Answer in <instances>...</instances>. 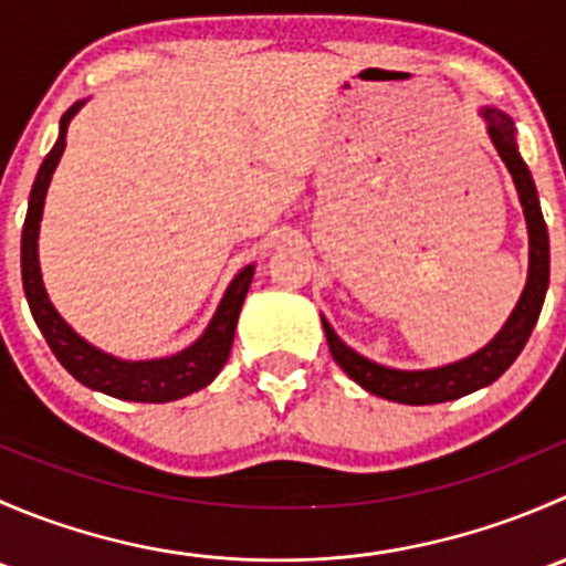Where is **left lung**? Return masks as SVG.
<instances>
[{
    "label": "left lung",
    "mask_w": 566,
    "mask_h": 566,
    "mask_svg": "<svg viewBox=\"0 0 566 566\" xmlns=\"http://www.w3.org/2000/svg\"><path fill=\"white\" fill-rule=\"evenodd\" d=\"M479 117L488 125V136L493 147L499 150L501 161L510 169L512 182L517 188V199L523 205V216H526L528 230V276L526 287H523L521 298H517L515 310L501 325L499 334L479 347L471 356L460 358V361L443 364V367L432 369H394L386 364L373 361V358L361 356L353 350L350 345L336 336L331 323L325 317V339H328L331 356L334 361L345 369L347 378L356 380L364 391L375 394V397L391 399V402L402 405H436L449 402V399H460L465 394L484 389L493 380H499L506 369L512 367L521 350L526 347L531 331H534L536 319H539L542 304H545L547 282H551V247H547V227L542 219L539 197H536L534 177H531L526 161H523L521 150H517L515 123L510 114L501 108L484 106Z\"/></svg>",
    "instance_id": "8db88e82"
}]
</instances>
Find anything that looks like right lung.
Returning a JSON list of instances; mask_svg holds the SVG:
<instances>
[{
	"mask_svg": "<svg viewBox=\"0 0 566 566\" xmlns=\"http://www.w3.org/2000/svg\"><path fill=\"white\" fill-rule=\"evenodd\" d=\"M84 104L87 101H78V104H73L62 114L60 136H56L54 147H51V153L40 164L35 182H32L30 208H27L24 232H21V279H24L27 304H30L32 317H35L40 334L45 336L56 361L78 384L93 391L108 394V397L130 399V402H172V399L205 389L221 373L227 358H230L238 315H241V306L247 301L251 279H254V262L232 279L230 287L224 290L219 310L213 312L208 328L202 331V336L188 347H182L180 353H172V356L128 361V358L112 356V353L101 350V347L90 345L84 336H78L65 323V317L54 310L49 293H45L38 260V238L51 175H54L62 153H65L67 125H71V119L76 117L78 108Z\"/></svg>",
	"mask_w": 566,
	"mask_h": 566,
	"instance_id": "add662e5",
	"label": "right lung"
}]
</instances>
